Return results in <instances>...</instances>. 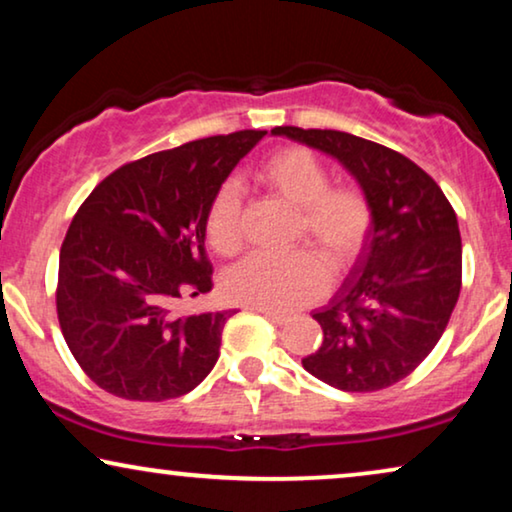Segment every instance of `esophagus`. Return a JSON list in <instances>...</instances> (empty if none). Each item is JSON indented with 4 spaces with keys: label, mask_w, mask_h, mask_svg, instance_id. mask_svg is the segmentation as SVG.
I'll list each match as a JSON object with an SVG mask.
<instances>
[{
    "label": "esophagus",
    "mask_w": 512,
    "mask_h": 512,
    "mask_svg": "<svg viewBox=\"0 0 512 512\" xmlns=\"http://www.w3.org/2000/svg\"><path fill=\"white\" fill-rule=\"evenodd\" d=\"M251 310H256V312H261L265 319H270L272 324H277V326H284L286 321H289V317H284V314H275V312H268V310H263V307H251Z\"/></svg>",
    "instance_id": "34e87169"
}]
</instances>
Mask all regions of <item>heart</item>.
Segmentation results:
<instances>
[{"instance_id":"1","label":"heart","mask_w":512,"mask_h":512,"mask_svg":"<svg viewBox=\"0 0 512 512\" xmlns=\"http://www.w3.org/2000/svg\"><path fill=\"white\" fill-rule=\"evenodd\" d=\"M258 179L300 209V235H307L333 265L359 251L370 226V207L352 186H331L326 165L300 146L270 153L258 167ZM207 242L221 256L242 249L240 195L233 184L216 193L207 214ZM326 268L310 249L284 256L254 254L226 275L223 289L233 303L289 314L310 305L326 289Z\"/></svg>"}]
</instances>
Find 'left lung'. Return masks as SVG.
<instances>
[{
	"label": "left lung",
	"instance_id": "left-lung-1",
	"mask_svg": "<svg viewBox=\"0 0 512 512\" xmlns=\"http://www.w3.org/2000/svg\"><path fill=\"white\" fill-rule=\"evenodd\" d=\"M338 160L361 186L370 226L345 282L312 312L324 340L303 368L342 391L410 375L443 335L461 291L457 214L410 158L340 130H270Z\"/></svg>",
	"mask_w": 512,
	"mask_h": 512
}]
</instances>
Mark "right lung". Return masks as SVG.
I'll use <instances>...</instances> for the list:
<instances>
[{"label":"right lung","instance_id":"obj_1","mask_svg":"<svg viewBox=\"0 0 512 512\" xmlns=\"http://www.w3.org/2000/svg\"><path fill=\"white\" fill-rule=\"evenodd\" d=\"M263 137L242 130L151 153L118 167L79 207L60 249L58 319L100 389L167 401L212 373L235 312L177 317L172 307L212 291L209 207Z\"/></svg>","mask_w":512,"mask_h":512}]
</instances>
